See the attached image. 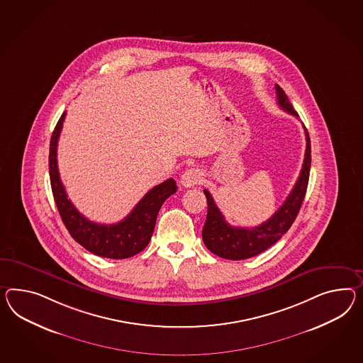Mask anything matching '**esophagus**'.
<instances>
[{
	"instance_id": "esophagus-1",
	"label": "esophagus",
	"mask_w": 363,
	"mask_h": 363,
	"mask_svg": "<svg viewBox=\"0 0 363 363\" xmlns=\"http://www.w3.org/2000/svg\"><path fill=\"white\" fill-rule=\"evenodd\" d=\"M201 180H203L201 171L197 169V168H189L182 175L180 183H182V186H186V188H191V186H195L196 184L201 183Z\"/></svg>"
}]
</instances>
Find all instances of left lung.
<instances>
[{
  "mask_svg": "<svg viewBox=\"0 0 363 363\" xmlns=\"http://www.w3.org/2000/svg\"><path fill=\"white\" fill-rule=\"evenodd\" d=\"M277 99L280 108L292 116L298 117L294 106L289 103L286 92L275 85ZM307 149L303 168L300 171L296 184L292 188L289 197L279 209L267 221L254 228H238L225 221V217L214 203L213 197L208 189H204L208 201V213L203 228V241L205 246L216 255L230 260L247 259L267 250L269 246L279 241L284 233L289 232L295 221L303 200L307 192L309 169H311V140L306 128Z\"/></svg>",
  "mask_w": 363,
  "mask_h": 363,
  "instance_id": "8db88e82",
  "label": "left lung"
}]
</instances>
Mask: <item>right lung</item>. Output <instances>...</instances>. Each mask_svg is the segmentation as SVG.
<instances>
[{"label": "right lung", "mask_w": 363, "mask_h": 363, "mask_svg": "<svg viewBox=\"0 0 363 363\" xmlns=\"http://www.w3.org/2000/svg\"><path fill=\"white\" fill-rule=\"evenodd\" d=\"M65 118L63 113L52 133L48 155L50 182L59 214L71 237L89 252L112 259L130 258L149 245L159 209L169 196L177 192V183L174 179H168L150 189L120 223L105 225L88 220L71 203L59 177L56 149Z\"/></svg>", "instance_id": "1"}]
</instances>
